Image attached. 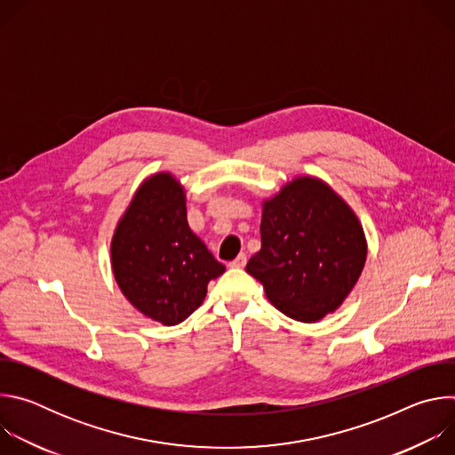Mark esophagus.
Returning <instances> with one entry per match:
<instances>
[{"label":"esophagus","instance_id":"1","mask_svg":"<svg viewBox=\"0 0 455 455\" xmlns=\"http://www.w3.org/2000/svg\"><path fill=\"white\" fill-rule=\"evenodd\" d=\"M244 265H246V255H244V253H239V255L234 259V261L230 263L232 268H243Z\"/></svg>","mask_w":455,"mask_h":455}]
</instances>
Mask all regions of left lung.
Segmentation results:
<instances>
[{
	"label": "left lung",
	"instance_id": "obj_1",
	"mask_svg": "<svg viewBox=\"0 0 455 455\" xmlns=\"http://www.w3.org/2000/svg\"><path fill=\"white\" fill-rule=\"evenodd\" d=\"M261 250L246 272L268 300L299 322L337 311L367 259L363 227L331 185L309 174L286 181L261 204Z\"/></svg>",
	"mask_w": 455,
	"mask_h": 455
}]
</instances>
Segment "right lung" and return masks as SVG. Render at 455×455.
Returning <instances> with one entry per match:
<instances>
[{
    "mask_svg": "<svg viewBox=\"0 0 455 455\" xmlns=\"http://www.w3.org/2000/svg\"><path fill=\"white\" fill-rule=\"evenodd\" d=\"M115 281L144 316L176 326L207 295L225 267L187 223V196L169 171L146 178L111 237Z\"/></svg>",
    "mask_w": 455,
    "mask_h": 455,
    "instance_id": "1",
    "label": "right lung"
}]
</instances>
